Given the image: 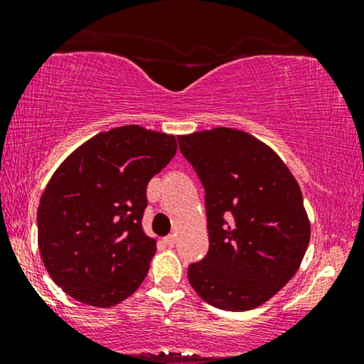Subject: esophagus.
<instances>
[{
	"instance_id": "esophagus-1",
	"label": "esophagus",
	"mask_w": 364,
	"mask_h": 364,
	"mask_svg": "<svg viewBox=\"0 0 364 364\" xmlns=\"http://www.w3.org/2000/svg\"><path fill=\"white\" fill-rule=\"evenodd\" d=\"M162 243H164L166 246H169V248H173V246L176 245V236H174V235H169V236H166L164 240H162Z\"/></svg>"
}]
</instances>
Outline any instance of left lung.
<instances>
[{"label":"left lung","mask_w":364,"mask_h":364,"mask_svg":"<svg viewBox=\"0 0 364 364\" xmlns=\"http://www.w3.org/2000/svg\"><path fill=\"white\" fill-rule=\"evenodd\" d=\"M178 141L205 190L208 252L190 263L188 281L220 310L260 306L289 282L310 243L301 190L272 149L240 129Z\"/></svg>","instance_id":"left-lung-1"}]
</instances>
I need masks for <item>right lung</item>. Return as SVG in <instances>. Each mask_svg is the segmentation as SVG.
Masks as SVG:
<instances>
[{
	"label": "right lung",
	"instance_id": "obj_1",
	"mask_svg": "<svg viewBox=\"0 0 364 364\" xmlns=\"http://www.w3.org/2000/svg\"><path fill=\"white\" fill-rule=\"evenodd\" d=\"M176 149L173 135L128 124L85 141L53 174L37 232L46 269L66 294L107 308L139 289L156 253L141 228L147 185Z\"/></svg>",
	"mask_w": 364,
	"mask_h": 364
}]
</instances>
